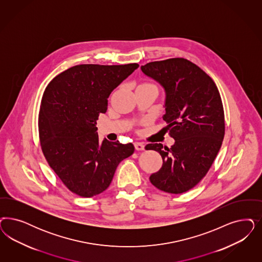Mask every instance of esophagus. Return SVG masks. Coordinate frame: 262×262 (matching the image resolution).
Here are the masks:
<instances>
[{
	"label": "esophagus",
	"instance_id": "34e87169",
	"mask_svg": "<svg viewBox=\"0 0 262 262\" xmlns=\"http://www.w3.org/2000/svg\"><path fill=\"white\" fill-rule=\"evenodd\" d=\"M135 148L137 150H144V144L143 143H135Z\"/></svg>",
	"mask_w": 262,
	"mask_h": 262
}]
</instances>
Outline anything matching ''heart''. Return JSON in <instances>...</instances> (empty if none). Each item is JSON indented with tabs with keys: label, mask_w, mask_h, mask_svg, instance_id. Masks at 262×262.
<instances>
[{
	"label": "heart",
	"mask_w": 262,
	"mask_h": 262,
	"mask_svg": "<svg viewBox=\"0 0 262 262\" xmlns=\"http://www.w3.org/2000/svg\"><path fill=\"white\" fill-rule=\"evenodd\" d=\"M143 84H140V85H143Z\"/></svg>",
	"instance_id": "b5f03b06"
}]
</instances>
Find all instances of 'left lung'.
Segmentation results:
<instances>
[{
    "label": "left lung",
    "instance_id": "left-lung-1",
    "mask_svg": "<svg viewBox=\"0 0 262 262\" xmlns=\"http://www.w3.org/2000/svg\"><path fill=\"white\" fill-rule=\"evenodd\" d=\"M144 75L163 86L165 115L174 144H149L163 165L149 180L157 189L182 194L203 179L215 160L225 136V115L219 91L203 69L182 58L142 66Z\"/></svg>",
    "mask_w": 262,
    "mask_h": 262
}]
</instances>
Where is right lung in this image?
<instances>
[{"label":"right lung","mask_w":262,"mask_h":262,"mask_svg":"<svg viewBox=\"0 0 262 262\" xmlns=\"http://www.w3.org/2000/svg\"><path fill=\"white\" fill-rule=\"evenodd\" d=\"M138 63L80 64L61 72L47 85L38 115L43 154L68 189L80 196L101 194L118 164L135 150L131 144L100 143L96 121L105 114L112 92Z\"/></svg>","instance_id":"obj_1"}]
</instances>
